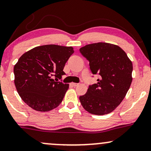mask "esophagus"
Returning <instances> with one entry per match:
<instances>
[{
	"label": "esophagus",
	"instance_id": "1",
	"mask_svg": "<svg viewBox=\"0 0 151 151\" xmlns=\"http://www.w3.org/2000/svg\"><path fill=\"white\" fill-rule=\"evenodd\" d=\"M79 83H71V85L73 86H74V87L77 86H79Z\"/></svg>",
	"mask_w": 151,
	"mask_h": 151
}]
</instances>
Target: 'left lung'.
Returning <instances> with one entry per match:
<instances>
[{"instance_id":"1","label":"left lung","mask_w":151,"mask_h":151,"mask_svg":"<svg viewBox=\"0 0 151 151\" xmlns=\"http://www.w3.org/2000/svg\"><path fill=\"white\" fill-rule=\"evenodd\" d=\"M79 51L88 60L92 74L100 76L98 83L89 85L86 93L79 96L80 102L92 114H109L121 104L130 87L132 63L121 47L112 44H91Z\"/></svg>"}]
</instances>
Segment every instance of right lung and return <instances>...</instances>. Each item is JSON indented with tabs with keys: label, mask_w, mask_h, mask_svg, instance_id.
<instances>
[{
	"label": "right lung",
	"mask_w": 151,
	"mask_h": 151,
	"mask_svg": "<svg viewBox=\"0 0 151 151\" xmlns=\"http://www.w3.org/2000/svg\"><path fill=\"white\" fill-rule=\"evenodd\" d=\"M74 52L72 47L43 45L27 51L14 67V84L23 101L38 111H49L62 102L69 85L59 81Z\"/></svg>",
	"instance_id": "obj_1"
}]
</instances>
